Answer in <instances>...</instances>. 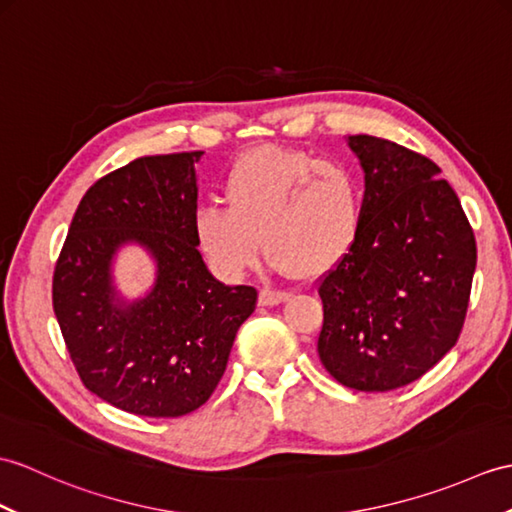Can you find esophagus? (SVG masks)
Wrapping results in <instances>:
<instances>
[{
    "label": "esophagus",
    "mask_w": 512,
    "mask_h": 512,
    "mask_svg": "<svg viewBox=\"0 0 512 512\" xmlns=\"http://www.w3.org/2000/svg\"><path fill=\"white\" fill-rule=\"evenodd\" d=\"M288 299H290V292H277V290H270V288H264L259 292V305H266V307L281 305Z\"/></svg>",
    "instance_id": "34e87169"
}]
</instances>
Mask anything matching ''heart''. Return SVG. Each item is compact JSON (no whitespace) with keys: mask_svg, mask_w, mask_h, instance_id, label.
I'll list each match as a JSON object with an SVG mask.
<instances>
[{"mask_svg":"<svg viewBox=\"0 0 512 512\" xmlns=\"http://www.w3.org/2000/svg\"><path fill=\"white\" fill-rule=\"evenodd\" d=\"M220 202L194 213L200 251L227 277H244L261 253L281 275L318 277L347 257L362 231L358 172L305 150L244 152L222 181Z\"/></svg>","mask_w":512,"mask_h":512,"instance_id":"1","label":"heart"}]
</instances>
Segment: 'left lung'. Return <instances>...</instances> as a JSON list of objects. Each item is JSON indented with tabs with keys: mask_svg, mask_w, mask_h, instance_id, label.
<instances>
[{
	"mask_svg": "<svg viewBox=\"0 0 512 512\" xmlns=\"http://www.w3.org/2000/svg\"><path fill=\"white\" fill-rule=\"evenodd\" d=\"M364 170L353 251L318 288V355L340 384L384 392L425 375L467 316L475 237L441 168L392 141L351 135Z\"/></svg>",
	"mask_w": 512,
	"mask_h": 512,
	"instance_id": "1",
	"label": "left lung"
}]
</instances>
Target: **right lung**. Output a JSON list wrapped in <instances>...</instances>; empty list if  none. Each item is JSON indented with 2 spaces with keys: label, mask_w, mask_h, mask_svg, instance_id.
Segmentation results:
<instances>
[{
  "label": "right lung",
  "mask_w": 512,
  "mask_h": 512,
  "mask_svg": "<svg viewBox=\"0 0 512 512\" xmlns=\"http://www.w3.org/2000/svg\"><path fill=\"white\" fill-rule=\"evenodd\" d=\"M202 152L141 157L82 196L56 261L52 301L67 351L93 395L139 417H183L216 390L257 290L211 275L194 235ZM139 245L151 290L126 300L112 264Z\"/></svg>",
  "instance_id": "obj_1"
}]
</instances>
